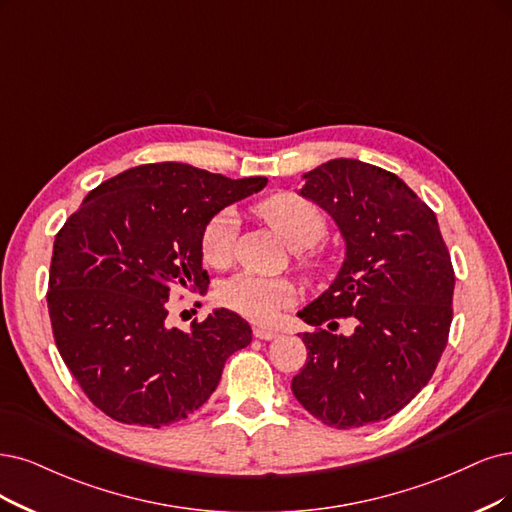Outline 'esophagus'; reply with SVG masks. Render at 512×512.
I'll return each mask as SVG.
<instances>
[{"label":"esophagus","instance_id":"1","mask_svg":"<svg viewBox=\"0 0 512 512\" xmlns=\"http://www.w3.org/2000/svg\"><path fill=\"white\" fill-rule=\"evenodd\" d=\"M253 335L259 337V339H274V337H278V331L268 329V327H255Z\"/></svg>","mask_w":512,"mask_h":512}]
</instances>
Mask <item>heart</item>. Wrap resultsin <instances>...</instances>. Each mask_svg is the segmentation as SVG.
<instances>
[{"instance_id": "heart-1", "label": "heart", "mask_w": 512, "mask_h": 512, "mask_svg": "<svg viewBox=\"0 0 512 512\" xmlns=\"http://www.w3.org/2000/svg\"><path fill=\"white\" fill-rule=\"evenodd\" d=\"M259 217L266 221L274 234L293 251L314 246L327 232V219L320 208L297 194H274L259 202ZM236 215L225 208L208 219L200 234V255L213 268H225L234 253ZM299 266L312 272L314 259H299ZM295 285L287 278H263L255 274H236L227 278L219 299L225 308L259 325H270L278 314L295 299Z\"/></svg>"}]
</instances>
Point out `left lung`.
Segmentation results:
<instances>
[{
  "instance_id": "1",
  "label": "left lung",
  "mask_w": 512,
  "mask_h": 512,
  "mask_svg": "<svg viewBox=\"0 0 512 512\" xmlns=\"http://www.w3.org/2000/svg\"><path fill=\"white\" fill-rule=\"evenodd\" d=\"M304 179L299 194L333 217L346 259L297 314L316 331L301 335L308 361L291 390L333 428L388 420L428 384L447 346L456 276L439 221L405 181L361 160H329ZM342 317L353 320L350 336L332 333Z\"/></svg>"
}]
</instances>
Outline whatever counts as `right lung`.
Returning a JSON list of instances; mask_svg holds the SVG:
<instances>
[{
	"instance_id": "obj_1",
	"label": "right lung",
	"mask_w": 512,
	"mask_h": 512,
	"mask_svg": "<svg viewBox=\"0 0 512 512\" xmlns=\"http://www.w3.org/2000/svg\"><path fill=\"white\" fill-rule=\"evenodd\" d=\"M160 162L128 168L84 198L54 238L48 312L56 348L84 394L111 420L170 426L200 409L251 325L225 308L168 327L170 291L208 287L204 223L266 187Z\"/></svg>"
}]
</instances>
